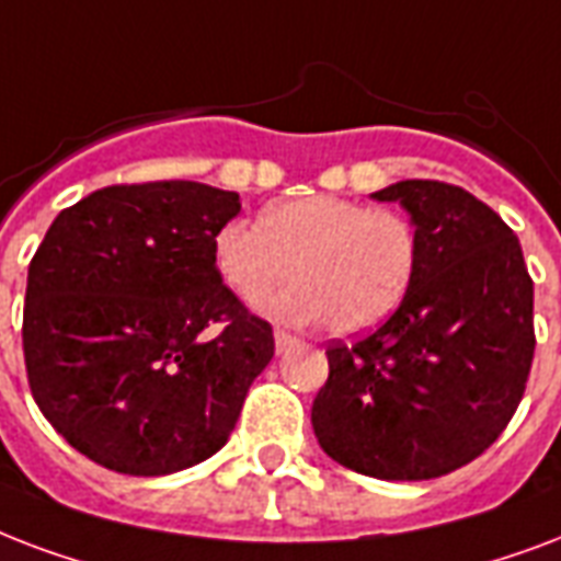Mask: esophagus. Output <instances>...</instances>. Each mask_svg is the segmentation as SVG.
Listing matches in <instances>:
<instances>
[{
  "label": "esophagus",
  "instance_id": "1",
  "mask_svg": "<svg viewBox=\"0 0 561 561\" xmlns=\"http://www.w3.org/2000/svg\"><path fill=\"white\" fill-rule=\"evenodd\" d=\"M293 342H295V336H293V333H289V330H284V328L275 330L277 351H286V348H289V345H293Z\"/></svg>",
  "mask_w": 561,
  "mask_h": 561
}]
</instances>
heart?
Here are the masks:
<instances>
[{"mask_svg":"<svg viewBox=\"0 0 561 561\" xmlns=\"http://www.w3.org/2000/svg\"><path fill=\"white\" fill-rule=\"evenodd\" d=\"M225 284L257 301L284 277L295 284L266 298L284 321H321L333 333H363L389 319L419 272V231L403 213L307 195L272 204L260 221H228L213 242Z\"/></svg>","mask_w":561,"mask_h":561,"instance_id":"1","label":"heart"}]
</instances>
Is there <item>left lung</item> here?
Returning a JSON list of instances; mask_svg holds the SVG:
<instances>
[{
	"label": "left lung",
	"mask_w": 561,
	"mask_h": 561,
	"mask_svg": "<svg viewBox=\"0 0 561 561\" xmlns=\"http://www.w3.org/2000/svg\"><path fill=\"white\" fill-rule=\"evenodd\" d=\"M419 231L401 307L357 342H330L312 401L321 450L377 480H433L494 445L518 410L536 354L533 277L518 237L445 181L375 193Z\"/></svg>",
	"instance_id": "8db88e82"
}]
</instances>
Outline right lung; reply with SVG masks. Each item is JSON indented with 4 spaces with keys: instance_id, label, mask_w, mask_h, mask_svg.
I'll use <instances>...</instances> for the list:
<instances>
[{
    "instance_id": "right-lung-1",
    "label": "right lung",
    "mask_w": 561,
    "mask_h": 561,
    "mask_svg": "<svg viewBox=\"0 0 561 561\" xmlns=\"http://www.w3.org/2000/svg\"><path fill=\"white\" fill-rule=\"evenodd\" d=\"M240 195L195 181L95 190L34 251L23 310L28 386L99 466L163 477L219 450L272 324L221 284L213 242Z\"/></svg>"
}]
</instances>
